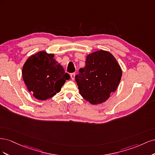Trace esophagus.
Segmentation results:
<instances>
[{"label":"esophagus","instance_id":"esophagus-1","mask_svg":"<svg viewBox=\"0 0 155 155\" xmlns=\"http://www.w3.org/2000/svg\"><path fill=\"white\" fill-rule=\"evenodd\" d=\"M75 76H76V74H75V73L70 74V78H71L72 80H74V79H75Z\"/></svg>","mask_w":155,"mask_h":155}]
</instances>
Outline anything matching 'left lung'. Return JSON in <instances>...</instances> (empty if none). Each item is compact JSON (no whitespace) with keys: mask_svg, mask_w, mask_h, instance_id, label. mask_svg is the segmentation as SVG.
<instances>
[{"mask_svg":"<svg viewBox=\"0 0 155 155\" xmlns=\"http://www.w3.org/2000/svg\"><path fill=\"white\" fill-rule=\"evenodd\" d=\"M122 72L118 63L109 51L98 50L88 54L85 67L75 76L79 94L93 105L100 104L116 91Z\"/></svg>","mask_w":155,"mask_h":155,"instance_id":"8db88e82","label":"left lung"}]
</instances>
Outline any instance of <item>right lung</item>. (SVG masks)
<instances>
[{
  "instance_id": "1",
  "label": "right lung",
  "mask_w": 155,
  "mask_h": 155,
  "mask_svg": "<svg viewBox=\"0 0 155 155\" xmlns=\"http://www.w3.org/2000/svg\"><path fill=\"white\" fill-rule=\"evenodd\" d=\"M54 54L41 51L26 60L23 65V80L36 99L45 100L59 92L69 74L54 59Z\"/></svg>"
}]
</instances>
